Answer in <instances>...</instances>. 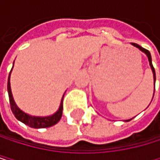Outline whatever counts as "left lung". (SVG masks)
Segmentation results:
<instances>
[{"mask_svg": "<svg viewBox=\"0 0 160 160\" xmlns=\"http://www.w3.org/2000/svg\"><path fill=\"white\" fill-rule=\"evenodd\" d=\"M132 45H133L134 47L138 48L140 51H142L144 53H146V56L148 57V59H149V63H150V66H151V69H152V74H153V82H155V83H156V72H155V68H153L152 63V57H151V53H150V52H149L148 50H146V49L142 48L141 46H139V45L135 44V43H132ZM131 120H132V119H130V120H127L126 122H128V121H131Z\"/></svg>", "mask_w": 160, "mask_h": 160, "instance_id": "left-lung-1", "label": "left lung"}]
</instances>
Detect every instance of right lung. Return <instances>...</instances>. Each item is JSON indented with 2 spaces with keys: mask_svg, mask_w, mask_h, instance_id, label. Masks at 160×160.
<instances>
[{
  "mask_svg": "<svg viewBox=\"0 0 160 160\" xmlns=\"http://www.w3.org/2000/svg\"><path fill=\"white\" fill-rule=\"evenodd\" d=\"M10 73H11V71H10ZM10 73H9L8 81V91L10 108H11V110H12L15 117L19 121H21L22 123L28 125L30 128H49V127H52L53 125H56L57 123H58V121L60 120L61 116H62V109H63V104L62 103H63L64 95L62 97V100H61L58 110L54 114H52L51 116H47V117H37V116L28 115V114L25 113L24 111H22L19 108H18L17 104L14 102V99H13L12 93H11V88H10Z\"/></svg>",
  "mask_w": 160,
  "mask_h": 160,
  "instance_id": "1",
  "label": "right lung"
}]
</instances>
